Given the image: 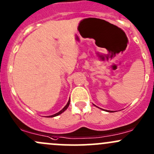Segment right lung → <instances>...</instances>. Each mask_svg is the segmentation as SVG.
Wrapping results in <instances>:
<instances>
[{"mask_svg":"<svg viewBox=\"0 0 154 154\" xmlns=\"http://www.w3.org/2000/svg\"><path fill=\"white\" fill-rule=\"evenodd\" d=\"M70 100H69V101H68V102H67V105H66V106H64V108H63V109H62L60 111V112H58V113H57V114H55V115H51V116H49V117H56V116H57V115H60V114H62V112H64V111H65L66 109H67V107H68V106H69V105H70Z\"/></svg>","mask_w":154,"mask_h":154,"instance_id":"1","label":"right lung"}]
</instances>
